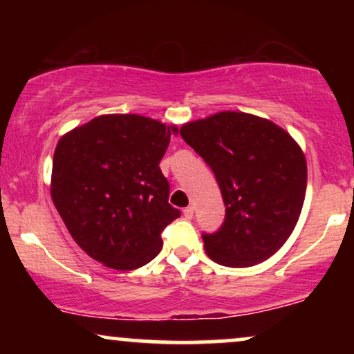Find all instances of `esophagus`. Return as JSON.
Here are the masks:
<instances>
[{"mask_svg":"<svg viewBox=\"0 0 354 354\" xmlns=\"http://www.w3.org/2000/svg\"><path fill=\"white\" fill-rule=\"evenodd\" d=\"M193 212H195V209H193V206H187L185 209H183V216H185L187 219H192Z\"/></svg>","mask_w":354,"mask_h":354,"instance_id":"esophagus-1","label":"esophagus"}]
</instances>
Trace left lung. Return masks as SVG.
Masks as SVG:
<instances>
[{
  "label": "left lung",
  "mask_w": 354,
  "mask_h": 354,
  "mask_svg": "<svg viewBox=\"0 0 354 354\" xmlns=\"http://www.w3.org/2000/svg\"><path fill=\"white\" fill-rule=\"evenodd\" d=\"M180 135L212 169L224 198V224L203 235L206 254L227 268H250L277 253L306 195V158L297 140L272 120L239 111L192 120Z\"/></svg>",
  "instance_id": "1"
}]
</instances>
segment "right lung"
<instances>
[{"label":"right lung","instance_id":"add662e5","mask_svg":"<svg viewBox=\"0 0 354 354\" xmlns=\"http://www.w3.org/2000/svg\"><path fill=\"white\" fill-rule=\"evenodd\" d=\"M177 133V125L140 114H103L59 138L51 198L90 258L115 270L156 258L162 229L180 217L159 167Z\"/></svg>","mask_w":354,"mask_h":354}]
</instances>
